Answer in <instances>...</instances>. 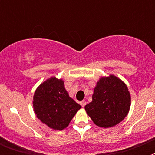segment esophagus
Instances as JSON below:
<instances>
[{
	"label": "esophagus",
	"mask_w": 155,
	"mask_h": 155,
	"mask_svg": "<svg viewBox=\"0 0 155 155\" xmlns=\"http://www.w3.org/2000/svg\"><path fill=\"white\" fill-rule=\"evenodd\" d=\"M80 104H81V105L82 107H84V106H85V105H86V102H85V101H81V102H80Z\"/></svg>",
	"instance_id": "obj_1"
}]
</instances>
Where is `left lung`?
<instances>
[{
    "instance_id": "1",
    "label": "left lung",
    "mask_w": 155,
    "mask_h": 155,
    "mask_svg": "<svg viewBox=\"0 0 155 155\" xmlns=\"http://www.w3.org/2000/svg\"><path fill=\"white\" fill-rule=\"evenodd\" d=\"M130 107V94L123 81L114 75L97 82L92 101L84 106L94 124L109 128L124 120Z\"/></svg>"
}]
</instances>
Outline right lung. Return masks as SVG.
<instances>
[{
    "label": "right lung",
    "mask_w": 155,
    "mask_h": 155,
    "mask_svg": "<svg viewBox=\"0 0 155 155\" xmlns=\"http://www.w3.org/2000/svg\"><path fill=\"white\" fill-rule=\"evenodd\" d=\"M62 79L51 78L40 84L33 96L37 118L50 128L62 130L81 108L69 97Z\"/></svg>",
    "instance_id": "obj_1"
}]
</instances>
